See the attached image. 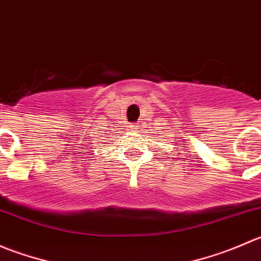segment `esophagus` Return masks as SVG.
<instances>
[{
    "mask_svg": "<svg viewBox=\"0 0 261 261\" xmlns=\"http://www.w3.org/2000/svg\"><path fill=\"white\" fill-rule=\"evenodd\" d=\"M134 127H135V128H139V126H134Z\"/></svg>",
    "mask_w": 261,
    "mask_h": 261,
    "instance_id": "34e87169",
    "label": "esophagus"
}]
</instances>
